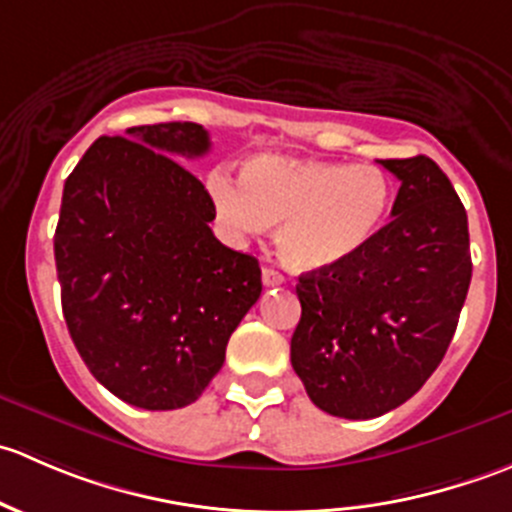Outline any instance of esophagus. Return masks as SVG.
I'll list each match as a JSON object with an SVG mask.
<instances>
[{
    "mask_svg": "<svg viewBox=\"0 0 512 512\" xmlns=\"http://www.w3.org/2000/svg\"><path fill=\"white\" fill-rule=\"evenodd\" d=\"M262 282H265V287H280L285 282V277L275 267H262Z\"/></svg>",
    "mask_w": 512,
    "mask_h": 512,
    "instance_id": "34e87169",
    "label": "esophagus"
}]
</instances>
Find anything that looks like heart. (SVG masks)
Returning <instances> with one entry per match:
<instances>
[{
  "instance_id": "b5f03b06",
  "label": "heart",
  "mask_w": 512,
  "mask_h": 512,
  "mask_svg": "<svg viewBox=\"0 0 512 512\" xmlns=\"http://www.w3.org/2000/svg\"><path fill=\"white\" fill-rule=\"evenodd\" d=\"M227 235L252 237L277 225V252L289 267L322 272L354 260L389 218L394 183L376 163H332L262 153L242 180L213 170L205 180Z\"/></svg>"
}]
</instances>
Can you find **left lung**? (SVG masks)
I'll use <instances>...</instances> for the list:
<instances>
[{"label":"left lung","mask_w":512,"mask_h":512,"mask_svg":"<svg viewBox=\"0 0 512 512\" xmlns=\"http://www.w3.org/2000/svg\"><path fill=\"white\" fill-rule=\"evenodd\" d=\"M401 180L391 220L354 260L297 282L292 366L339 418L396 409L436 371L471 285L468 215L428 156L379 160Z\"/></svg>","instance_id":"8db88e82"}]
</instances>
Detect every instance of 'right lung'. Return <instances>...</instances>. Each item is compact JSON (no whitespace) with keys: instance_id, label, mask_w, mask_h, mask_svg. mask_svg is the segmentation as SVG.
I'll return each instance as SVG.
<instances>
[{"instance_id":"right-lung-1","label":"right lung","mask_w":512,"mask_h":512,"mask_svg":"<svg viewBox=\"0 0 512 512\" xmlns=\"http://www.w3.org/2000/svg\"><path fill=\"white\" fill-rule=\"evenodd\" d=\"M208 151L198 123L136 126L98 138L64 183L66 327L98 384L138 409L193 404L262 292L257 260L213 235V200L178 160Z\"/></svg>"}]
</instances>
